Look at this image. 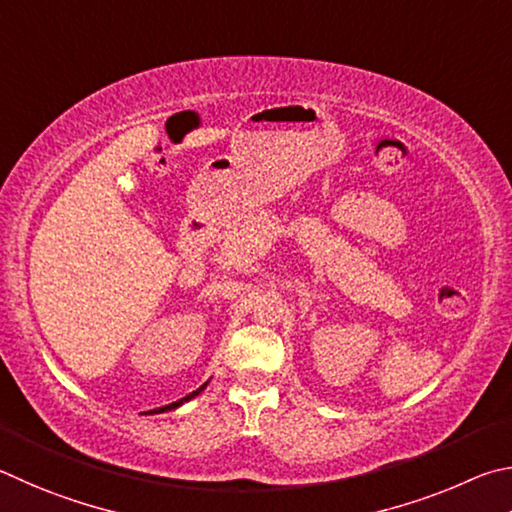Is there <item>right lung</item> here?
Listing matches in <instances>:
<instances>
[{
    "instance_id": "right-lung-1",
    "label": "right lung",
    "mask_w": 512,
    "mask_h": 512,
    "mask_svg": "<svg viewBox=\"0 0 512 512\" xmlns=\"http://www.w3.org/2000/svg\"><path fill=\"white\" fill-rule=\"evenodd\" d=\"M202 389H206V384H202V387H200V389H197V391H193V393H188V396H186V398H182V400H179V402H175V405H173V407H179V405H182V402H186V400H191V398H195V396H197V393H200Z\"/></svg>"
}]
</instances>
